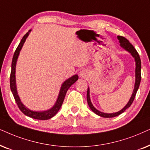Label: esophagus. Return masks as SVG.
<instances>
[{"label":"esophagus","mask_w":150,"mask_h":150,"mask_svg":"<svg viewBox=\"0 0 150 150\" xmlns=\"http://www.w3.org/2000/svg\"><path fill=\"white\" fill-rule=\"evenodd\" d=\"M87 75H88V72L86 71V70H81V71H80V72H79V76L81 77H83V78H84V77H86Z\"/></svg>","instance_id":"obj_1"}]
</instances>
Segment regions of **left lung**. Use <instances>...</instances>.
<instances>
[{"instance_id": "1", "label": "left lung", "mask_w": 150, "mask_h": 150, "mask_svg": "<svg viewBox=\"0 0 150 150\" xmlns=\"http://www.w3.org/2000/svg\"><path fill=\"white\" fill-rule=\"evenodd\" d=\"M117 38L119 40V43H120L121 47H122L123 49H125V51L129 52V53L132 55L134 58L135 63H136V69H135V83H134V88L133 93L132 94V96L129 99V100L126 105H125L124 108L119 110L117 112L114 113H104L98 110L97 109H96L94 105L92 103L91 101V98H90V88L89 87H88V91H87V102L90 108L91 109V110L95 112L96 115L100 116V117H104V118H112V117H117V116H119L121 115V113H123L125 110L128 108L130 106L132 103L134 99L135 98L136 94H137V92L139 88V85H140L141 83V59L140 57H139V53H137V50L134 49V47H133V45L129 42L127 40L126 38H125L124 37L120 36V35H118L117 36Z\"/></svg>"}]
</instances>
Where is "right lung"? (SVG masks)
Wrapping results in <instances>:
<instances>
[{"mask_svg":"<svg viewBox=\"0 0 150 150\" xmlns=\"http://www.w3.org/2000/svg\"><path fill=\"white\" fill-rule=\"evenodd\" d=\"M31 30H29L26 34L24 35L23 39L21 40V42H20L19 45L18 46L14 54H13L12 62H11V75H10V88H11V91L12 92V94L14 97L15 101L16 102L18 106L19 109L21 110L23 113L25 114L26 116L31 117V118L35 119H39V120H47L52 118L53 117L56 115L62 105V103L64 99V97L67 94V92L70 87L78 79L79 77L77 75H75L71 77H70L67 80L64 81L62 84L61 86L60 90H59L58 97L55 103L51 108H50L47 110L45 111H33L31 110L29 108H27L25 105L22 103V101L20 99L18 95L17 92V88H16V62L17 59L18 58L20 51H21L23 46L25 43L26 39L27 38L28 35H29V33L31 32Z\"/></svg>","mask_w":150,"mask_h":150,"instance_id":"1","label":"right lung"}]
</instances>
